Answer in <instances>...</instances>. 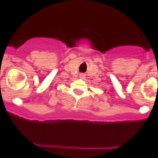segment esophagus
I'll return each instance as SVG.
<instances>
[{"label":"esophagus","mask_w":158,"mask_h":158,"mask_svg":"<svg viewBox=\"0 0 158 158\" xmlns=\"http://www.w3.org/2000/svg\"><path fill=\"white\" fill-rule=\"evenodd\" d=\"M80 77H85V74L84 73H81L80 74Z\"/></svg>","instance_id":"obj_1"}]
</instances>
